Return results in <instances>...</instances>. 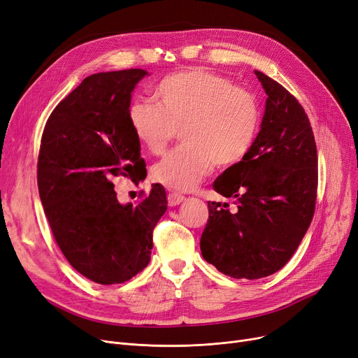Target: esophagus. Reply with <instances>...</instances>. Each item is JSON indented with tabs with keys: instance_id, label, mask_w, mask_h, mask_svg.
I'll list each match as a JSON object with an SVG mask.
<instances>
[{
	"instance_id": "1",
	"label": "esophagus",
	"mask_w": 358,
	"mask_h": 358,
	"mask_svg": "<svg viewBox=\"0 0 358 358\" xmlns=\"http://www.w3.org/2000/svg\"><path fill=\"white\" fill-rule=\"evenodd\" d=\"M167 201H169V206L170 207H176V206H179L180 202L185 201V196L178 194V192H172V194L167 195Z\"/></svg>"
}]
</instances>
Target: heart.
Returning a JSON list of instances; mask_svg holds the SVG:
<instances>
[{
  "label": "heart",
  "mask_w": 358,
  "mask_h": 358,
  "mask_svg": "<svg viewBox=\"0 0 358 358\" xmlns=\"http://www.w3.org/2000/svg\"><path fill=\"white\" fill-rule=\"evenodd\" d=\"M155 97L157 103L134 100L128 119L135 138L156 156L180 128L185 144L152 167V178L169 189H192L215 162L241 163L257 137V99L214 73L192 68L170 74L157 84Z\"/></svg>",
  "instance_id": "b5f03b06"
}]
</instances>
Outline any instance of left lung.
<instances>
[{
	"label": "left lung",
	"mask_w": 358,
	"mask_h": 358,
	"mask_svg": "<svg viewBox=\"0 0 358 358\" xmlns=\"http://www.w3.org/2000/svg\"><path fill=\"white\" fill-rule=\"evenodd\" d=\"M266 93L261 131L246 157L221 173L214 189L237 211L208 202L201 253L231 278L257 280L281 269L315 213L317 151L309 117L281 84L255 71Z\"/></svg>",
	"instance_id": "8db88e82"
}]
</instances>
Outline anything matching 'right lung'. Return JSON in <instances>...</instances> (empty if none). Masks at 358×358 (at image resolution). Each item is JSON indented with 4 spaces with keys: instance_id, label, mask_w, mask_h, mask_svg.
I'll return each mask as SVG.
<instances>
[{
    "instance_id": "right-lung-1",
    "label": "right lung",
    "mask_w": 358,
    "mask_h": 358,
    "mask_svg": "<svg viewBox=\"0 0 358 358\" xmlns=\"http://www.w3.org/2000/svg\"><path fill=\"white\" fill-rule=\"evenodd\" d=\"M140 68L93 74L48 117L38 188L50 230L66 261L97 284H119L150 262L152 230L167 210L166 191L151 185L137 206L121 203L112 179L147 176L128 109Z\"/></svg>"
}]
</instances>
